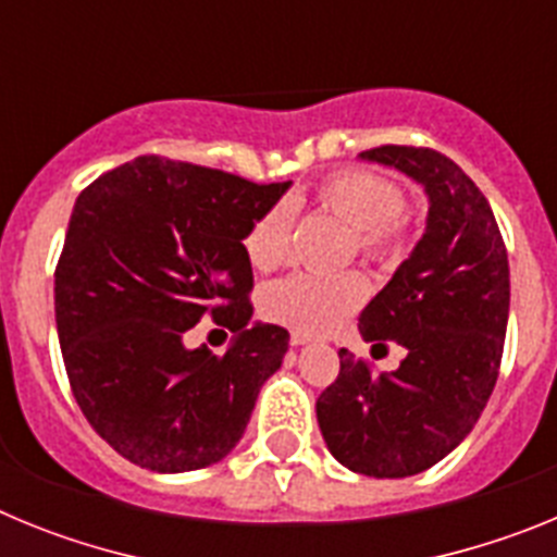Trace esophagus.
<instances>
[{"mask_svg":"<svg viewBox=\"0 0 557 557\" xmlns=\"http://www.w3.org/2000/svg\"><path fill=\"white\" fill-rule=\"evenodd\" d=\"M289 343H293V346H307V343H312V337L304 332H293L289 334Z\"/></svg>","mask_w":557,"mask_h":557,"instance_id":"obj_1","label":"esophagus"}]
</instances>
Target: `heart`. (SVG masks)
Wrapping results in <instances>:
<instances>
[{
	"instance_id": "heart-1",
	"label": "heart",
	"mask_w": 557,
	"mask_h": 557,
	"mask_svg": "<svg viewBox=\"0 0 557 557\" xmlns=\"http://www.w3.org/2000/svg\"><path fill=\"white\" fill-rule=\"evenodd\" d=\"M312 206L351 228V250L366 262L391 268L410 245V218L393 178L368 166H343L329 172L309 195ZM293 214L284 203L270 206L245 234V253L256 270L282 268L289 259ZM366 278L354 270L334 275L295 273L270 284L262 309L270 321L304 334H323L351 318L366 301Z\"/></svg>"
}]
</instances>
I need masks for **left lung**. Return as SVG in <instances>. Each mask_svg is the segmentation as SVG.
Returning a JSON list of instances; mask_svg holds the SVG:
<instances>
[{
	"instance_id": "8db88e82",
	"label": "left lung",
	"mask_w": 557,
	"mask_h": 557,
	"mask_svg": "<svg viewBox=\"0 0 557 557\" xmlns=\"http://www.w3.org/2000/svg\"><path fill=\"white\" fill-rule=\"evenodd\" d=\"M424 186L421 243L362 309L359 334L407 357L393 373L339 351V373L318 398L329 451L366 476H412L444 460L474 430L499 376L510 309L508 250L474 181L432 147L359 152Z\"/></svg>"
}]
</instances>
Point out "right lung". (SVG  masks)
<instances>
[{"mask_svg": "<svg viewBox=\"0 0 557 557\" xmlns=\"http://www.w3.org/2000/svg\"><path fill=\"white\" fill-rule=\"evenodd\" d=\"M287 186L139 156L77 195L55 268L58 339L83 416L125 460L178 474L239 444L289 346L287 329L248 326L243 239ZM206 313L237 332L225 355L183 346Z\"/></svg>", "mask_w": 557, "mask_h": 557, "instance_id": "obj_1", "label": "right lung"}]
</instances>
